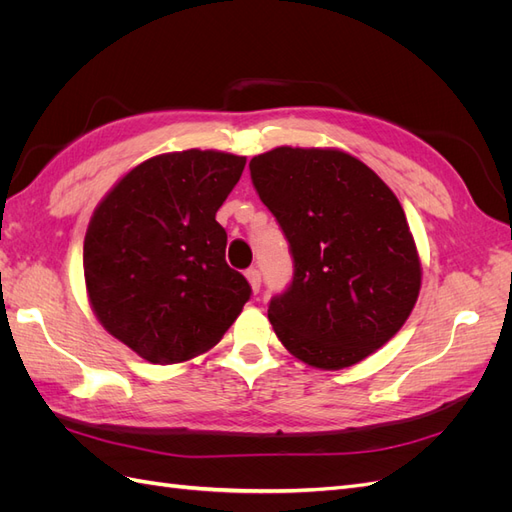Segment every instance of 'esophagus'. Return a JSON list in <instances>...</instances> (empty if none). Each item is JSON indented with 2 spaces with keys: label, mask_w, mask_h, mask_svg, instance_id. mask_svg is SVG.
<instances>
[{
  "label": "esophagus",
  "mask_w": 512,
  "mask_h": 512,
  "mask_svg": "<svg viewBox=\"0 0 512 512\" xmlns=\"http://www.w3.org/2000/svg\"><path fill=\"white\" fill-rule=\"evenodd\" d=\"M245 277H247V282H250V286H252V292L256 294L260 290V271L258 269H247Z\"/></svg>",
  "instance_id": "1"
}]
</instances>
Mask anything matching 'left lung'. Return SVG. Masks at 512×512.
<instances>
[{"label":"left lung","mask_w":512,"mask_h":512,"mask_svg":"<svg viewBox=\"0 0 512 512\" xmlns=\"http://www.w3.org/2000/svg\"><path fill=\"white\" fill-rule=\"evenodd\" d=\"M250 170L294 258L290 288L269 305L277 339L316 369L361 363L404 327L421 292V256L397 196L335 147H275Z\"/></svg>","instance_id":"left-lung-1"}]
</instances>
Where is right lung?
<instances>
[{"label":"right lung","instance_id":"1","mask_svg":"<svg viewBox=\"0 0 512 512\" xmlns=\"http://www.w3.org/2000/svg\"><path fill=\"white\" fill-rule=\"evenodd\" d=\"M245 162L215 149L160 153L130 168L94 209L83 243L87 299L141 359L173 365L205 354L250 299L215 222Z\"/></svg>","mask_w":512,"mask_h":512}]
</instances>
